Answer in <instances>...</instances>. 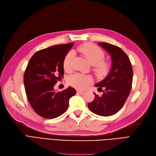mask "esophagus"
Returning a JSON list of instances; mask_svg holds the SVG:
<instances>
[{
	"label": "esophagus",
	"instance_id": "obj_1",
	"mask_svg": "<svg viewBox=\"0 0 156 156\" xmlns=\"http://www.w3.org/2000/svg\"><path fill=\"white\" fill-rule=\"evenodd\" d=\"M84 91H83V90H77V94H84Z\"/></svg>",
	"mask_w": 156,
	"mask_h": 156
}]
</instances>
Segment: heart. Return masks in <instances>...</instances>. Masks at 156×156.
<instances>
[{"instance_id": "1", "label": "heart", "mask_w": 156, "mask_h": 156, "mask_svg": "<svg viewBox=\"0 0 156 156\" xmlns=\"http://www.w3.org/2000/svg\"><path fill=\"white\" fill-rule=\"evenodd\" d=\"M92 66H94V71L97 76L103 77L106 75L110 70V64L103 60L105 53L100 48L92 44H84L77 48ZM74 56L73 51H69L65 56L63 61V66L66 71H70L72 67V60ZM93 79L88 75L82 73H75L69 79L70 85L77 89L83 90L92 83Z\"/></svg>"}]
</instances>
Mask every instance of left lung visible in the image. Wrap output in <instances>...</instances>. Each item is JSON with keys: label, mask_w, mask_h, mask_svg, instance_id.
I'll list each match as a JSON object with an SVG mask.
<instances>
[{"label": "left lung", "mask_w": 156, "mask_h": 156, "mask_svg": "<svg viewBox=\"0 0 156 156\" xmlns=\"http://www.w3.org/2000/svg\"><path fill=\"white\" fill-rule=\"evenodd\" d=\"M98 45L110 55L112 68L107 76L95 85L103 94L99 96L94 93L95 98L88 106L94 114L109 116L123 107L128 97L133 81V69L129 57L121 48L105 42Z\"/></svg>", "instance_id": "left-lung-1"}]
</instances>
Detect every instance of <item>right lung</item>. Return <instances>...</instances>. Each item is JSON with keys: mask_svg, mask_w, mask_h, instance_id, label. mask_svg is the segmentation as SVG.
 Returning a JSON list of instances; mask_svg holds the SVG:
<instances>
[{"mask_svg": "<svg viewBox=\"0 0 156 156\" xmlns=\"http://www.w3.org/2000/svg\"><path fill=\"white\" fill-rule=\"evenodd\" d=\"M73 43L41 49L30 59L24 74L25 92L31 107L40 116L55 119L67 110L76 90L69 87L55 92V84L64 75L63 61Z\"/></svg>", "mask_w": 156, "mask_h": 156, "instance_id": "right-lung-1", "label": "right lung"}]
</instances>
